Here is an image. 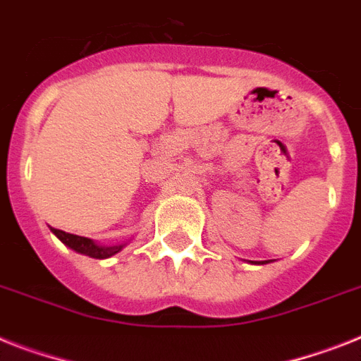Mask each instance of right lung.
Segmentation results:
<instances>
[{
	"mask_svg": "<svg viewBox=\"0 0 361 361\" xmlns=\"http://www.w3.org/2000/svg\"><path fill=\"white\" fill-rule=\"evenodd\" d=\"M51 232L66 247L73 249L75 252H80V255L90 256V258H97V260L110 258V256H114L116 252H120L125 247V243H121V245H109V247L99 245V243H95V241L90 240V238L77 236V234H70V232L59 231V228H51Z\"/></svg>",
	"mask_w": 361,
	"mask_h": 361,
	"instance_id": "1",
	"label": "right lung"
}]
</instances>
